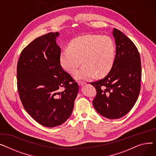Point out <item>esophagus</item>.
<instances>
[{"label":"esophagus","mask_w":156,"mask_h":156,"mask_svg":"<svg viewBox=\"0 0 156 156\" xmlns=\"http://www.w3.org/2000/svg\"><path fill=\"white\" fill-rule=\"evenodd\" d=\"M78 85H79V86H84V85H86V83L80 81H78Z\"/></svg>","instance_id":"1"}]
</instances>
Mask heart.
<instances>
[{
	"label": "heart",
	"mask_w": 156,
	"mask_h": 156,
	"mask_svg": "<svg viewBox=\"0 0 156 156\" xmlns=\"http://www.w3.org/2000/svg\"><path fill=\"white\" fill-rule=\"evenodd\" d=\"M115 52V44L109 37L100 35L79 36L70 41L68 50L61 53L60 62L64 70L73 73L82 62L84 65L75 74L76 79L87 80L95 75L102 78L112 69Z\"/></svg>",
	"instance_id": "1"
}]
</instances>
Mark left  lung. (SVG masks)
<instances>
[{"label":"left lung","mask_w":156,"mask_h":156,"mask_svg":"<svg viewBox=\"0 0 156 156\" xmlns=\"http://www.w3.org/2000/svg\"><path fill=\"white\" fill-rule=\"evenodd\" d=\"M116 56L112 69L103 79L92 82L97 90L93 105L108 119H118L132 109L140 90L142 67L140 54L123 33L114 28Z\"/></svg>","instance_id":"obj_1"}]
</instances>
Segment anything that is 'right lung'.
Here are the masks:
<instances>
[{
    "label": "right lung",
    "instance_id": "obj_1",
    "mask_svg": "<svg viewBox=\"0 0 156 156\" xmlns=\"http://www.w3.org/2000/svg\"><path fill=\"white\" fill-rule=\"evenodd\" d=\"M59 36V32H52L35 38L22 51L17 65L18 90L24 109L39 124L50 128L70 117L79 91L61 66Z\"/></svg>",
    "mask_w": 156,
    "mask_h": 156
}]
</instances>
